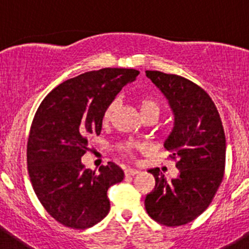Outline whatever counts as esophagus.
<instances>
[{"label":"esophagus","instance_id":"34e87169","mask_svg":"<svg viewBox=\"0 0 249 249\" xmlns=\"http://www.w3.org/2000/svg\"><path fill=\"white\" fill-rule=\"evenodd\" d=\"M138 172H140V171H137V169H133V168L124 169V175L126 176H135V175H137Z\"/></svg>","mask_w":249,"mask_h":249}]
</instances>
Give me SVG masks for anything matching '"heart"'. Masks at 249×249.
<instances>
[{
  "label": "heart",
  "instance_id": "1",
  "mask_svg": "<svg viewBox=\"0 0 249 249\" xmlns=\"http://www.w3.org/2000/svg\"><path fill=\"white\" fill-rule=\"evenodd\" d=\"M116 108H117V101L114 100L112 101V102L107 106V108L105 109V113H103V121H105V122H108V121L111 120L114 111H116ZM140 109L142 116L148 113V112H158V113H160V103H158L156 100H153V98L147 97V96L146 97H141ZM132 148H133V146L129 143H126L124 146H123V149H124L126 152H131Z\"/></svg>",
  "mask_w": 249,
  "mask_h": 249
}]
</instances>
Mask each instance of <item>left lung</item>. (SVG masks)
<instances>
[{
  "label": "left lung",
  "instance_id": "1",
  "mask_svg": "<svg viewBox=\"0 0 249 249\" xmlns=\"http://www.w3.org/2000/svg\"><path fill=\"white\" fill-rule=\"evenodd\" d=\"M146 76L168 100L175 116L164 148L177 160V177L167 179L160 168L148 169L155 190L144 199L152 219L175 227L206 211L223 179L226 136L217 107L199 86L177 74L146 71Z\"/></svg>",
  "mask_w": 249,
  "mask_h": 249
}]
</instances>
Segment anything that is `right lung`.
<instances>
[{
  "label": "right lung",
  "mask_w": 249,
  "mask_h": 249,
  "mask_svg": "<svg viewBox=\"0 0 249 249\" xmlns=\"http://www.w3.org/2000/svg\"><path fill=\"white\" fill-rule=\"evenodd\" d=\"M133 68H102L58 85L41 102L27 142L28 175L37 198L57 222L85 230L109 212L107 191L124 177L108 162L98 173L82 164L89 138L102 129L105 109L136 80Z\"/></svg>",
  "instance_id": "right-lung-1"
}]
</instances>
